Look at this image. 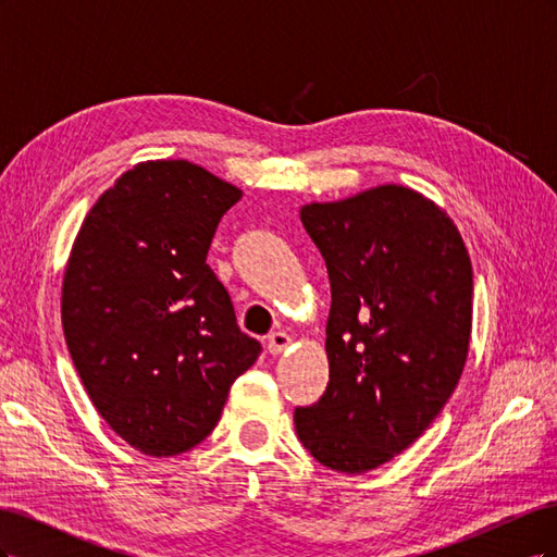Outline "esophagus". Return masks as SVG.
<instances>
[{
  "label": "esophagus",
  "mask_w": 557,
  "mask_h": 557,
  "mask_svg": "<svg viewBox=\"0 0 557 557\" xmlns=\"http://www.w3.org/2000/svg\"><path fill=\"white\" fill-rule=\"evenodd\" d=\"M290 346V336L285 332H272L267 336V350L272 356H281V352Z\"/></svg>",
  "instance_id": "34e87169"
}]
</instances>
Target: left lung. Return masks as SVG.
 <instances>
[{"label":"left lung","mask_w":557,"mask_h":557,"mask_svg":"<svg viewBox=\"0 0 557 557\" xmlns=\"http://www.w3.org/2000/svg\"><path fill=\"white\" fill-rule=\"evenodd\" d=\"M327 264L330 383L295 409L299 442L344 474L409 448L440 416L469 352L474 274L446 211L404 185L307 205Z\"/></svg>","instance_id":"obj_1"}]
</instances>
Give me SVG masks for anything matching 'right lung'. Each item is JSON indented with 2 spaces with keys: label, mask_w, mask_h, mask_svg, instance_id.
<instances>
[{
  "label": "right lung",
  "mask_w": 557,
  "mask_h": 557,
  "mask_svg": "<svg viewBox=\"0 0 557 557\" xmlns=\"http://www.w3.org/2000/svg\"><path fill=\"white\" fill-rule=\"evenodd\" d=\"M239 199L188 160L139 162L97 199L64 269L62 327L76 372L109 428L153 458L205 442L262 350L207 264Z\"/></svg>",
  "instance_id": "1"
}]
</instances>
